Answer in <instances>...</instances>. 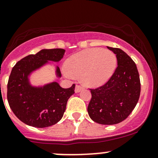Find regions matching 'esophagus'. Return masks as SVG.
<instances>
[{
  "label": "esophagus",
  "instance_id": "34e87169",
  "mask_svg": "<svg viewBox=\"0 0 158 158\" xmlns=\"http://www.w3.org/2000/svg\"><path fill=\"white\" fill-rule=\"evenodd\" d=\"M82 89H83V88H82V87L80 85H76V89H75V92H79L81 90H82Z\"/></svg>",
  "mask_w": 158,
  "mask_h": 158
}]
</instances>
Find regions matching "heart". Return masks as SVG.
I'll return each mask as SVG.
<instances>
[{
  "label": "heart",
  "mask_w": 158,
  "mask_h": 158,
  "mask_svg": "<svg viewBox=\"0 0 158 158\" xmlns=\"http://www.w3.org/2000/svg\"><path fill=\"white\" fill-rule=\"evenodd\" d=\"M117 66L114 53L108 49H85L70 56L66 62V76H81L86 85L100 86L109 81Z\"/></svg>",
  "instance_id": "b5f03b06"
}]
</instances>
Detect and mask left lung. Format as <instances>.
<instances>
[{
  "instance_id": "1",
  "label": "left lung",
  "mask_w": 158,
  "mask_h": 158,
  "mask_svg": "<svg viewBox=\"0 0 158 158\" xmlns=\"http://www.w3.org/2000/svg\"><path fill=\"white\" fill-rule=\"evenodd\" d=\"M108 49L116 54L118 66L107 82L92 93L88 113L92 120L101 125H115L126 119L138 103L141 82L136 64L119 48Z\"/></svg>"
}]
</instances>
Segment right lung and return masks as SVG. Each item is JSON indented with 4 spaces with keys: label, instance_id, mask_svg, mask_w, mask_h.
Segmentation results:
<instances>
[{
    "label": "right lung",
    "instance_id": "obj_1",
    "mask_svg": "<svg viewBox=\"0 0 158 158\" xmlns=\"http://www.w3.org/2000/svg\"><path fill=\"white\" fill-rule=\"evenodd\" d=\"M63 49H42L30 54L16 63L7 83V101L16 116L21 122L35 128H47L61 120L68 99L75 93V84L63 89L57 82L43 87L31 86L28 76L48 61L59 62L65 53ZM59 77L61 73L56 68Z\"/></svg>",
    "mask_w": 158,
    "mask_h": 158
}]
</instances>
